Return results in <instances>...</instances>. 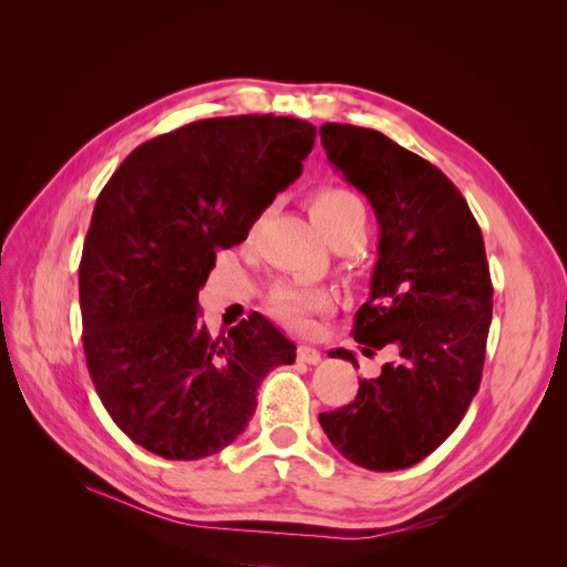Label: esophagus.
Wrapping results in <instances>:
<instances>
[{
    "label": "esophagus",
    "mask_w": 567,
    "mask_h": 567,
    "mask_svg": "<svg viewBox=\"0 0 567 567\" xmlns=\"http://www.w3.org/2000/svg\"><path fill=\"white\" fill-rule=\"evenodd\" d=\"M298 359L302 364H310V367H317L321 362V352L312 346H300L298 348Z\"/></svg>",
    "instance_id": "1"
}]
</instances>
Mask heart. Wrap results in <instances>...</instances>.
<instances>
[{"mask_svg":"<svg viewBox=\"0 0 567 567\" xmlns=\"http://www.w3.org/2000/svg\"><path fill=\"white\" fill-rule=\"evenodd\" d=\"M312 219L329 244L346 234H367V208L362 198L348 188L329 186L317 192L310 200ZM271 310L286 323L302 326L310 323V317L326 312L331 307V293L323 288H310L298 284H279L269 296Z\"/></svg>","mask_w":567,"mask_h":567,"instance_id":"1","label":"heart"}]
</instances>
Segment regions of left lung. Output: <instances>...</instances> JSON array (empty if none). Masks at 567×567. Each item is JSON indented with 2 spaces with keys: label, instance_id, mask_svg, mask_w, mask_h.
Listing matches in <instances>:
<instances>
[{
  "label": "left lung",
  "instance_id": "left-lung-1",
  "mask_svg": "<svg viewBox=\"0 0 567 567\" xmlns=\"http://www.w3.org/2000/svg\"><path fill=\"white\" fill-rule=\"evenodd\" d=\"M326 158L362 192L379 219V260L354 340L364 354L392 348L354 402L319 414L333 447L369 471H402L433 454L480 388L492 321L483 231L435 165L385 134L326 123ZM331 357L357 359L350 350Z\"/></svg>",
  "mask_w": 567,
  "mask_h": 567
}]
</instances>
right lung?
<instances>
[{"mask_svg": "<svg viewBox=\"0 0 567 567\" xmlns=\"http://www.w3.org/2000/svg\"><path fill=\"white\" fill-rule=\"evenodd\" d=\"M317 127L231 115L136 146L99 194L80 262L84 357L101 402L132 442L205 458L246 431L257 388L296 346L252 312L213 340L198 290L217 250L246 241L302 173Z\"/></svg>", "mask_w": 567, "mask_h": 567, "instance_id": "obj_1", "label": "right lung"}]
</instances>
